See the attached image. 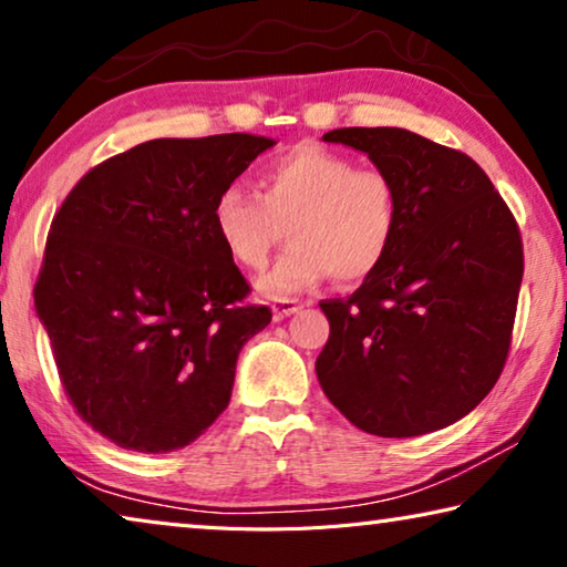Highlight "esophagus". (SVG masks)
Returning <instances> with one entry per match:
<instances>
[{
    "mask_svg": "<svg viewBox=\"0 0 567 567\" xmlns=\"http://www.w3.org/2000/svg\"><path fill=\"white\" fill-rule=\"evenodd\" d=\"M302 302L295 300V297H282V300H275L272 302V318L275 320H285L290 318V315H295L297 310H300Z\"/></svg>",
    "mask_w": 567,
    "mask_h": 567,
    "instance_id": "obj_1",
    "label": "esophagus"
}]
</instances>
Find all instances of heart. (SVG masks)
<instances>
[{
  "label": "heart",
  "instance_id": "1",
  "mask_svg": "<svg viewBox=\"0 0 567 567\" xmlns=\"http://www.w3.org/2000/svg\"><path fill=\"white\" fill-rule=\"evenodd\" d=\"M257 192L229 185L213 205V225L229 257L262 270L290 235L292 245L260 280L267 297L330 280L360 282L388 260L400 227V192L385 169L305 142L275 157Z\"/></svg>",
  "mask_w": 567,
  "mask_h": 567
}]
</instances>
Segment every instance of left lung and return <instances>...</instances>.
<instances>
[{"label":"left lung","mask_w":567,"mask_h":567,"mask_svg":"<svg viewBox=\"0 0 567 567\" xmlns=\"http://www.w3.org/2000/svg\"><path fill=\"white\" fill-rule=\"evenodd\" d=\"M395 179L388 260L344 300H322L330 338L315 370L354 427L435 433L480 405L511 352L523 239L475 159L398 127L332 130Z\"/></svg>","instance_id":"1"}]
</instances>
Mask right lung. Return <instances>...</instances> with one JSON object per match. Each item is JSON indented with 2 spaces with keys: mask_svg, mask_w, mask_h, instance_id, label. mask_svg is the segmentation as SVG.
<instances>
[{
  "mask_svg": "<svg viewBox=\"0 0 567 567\" xmlns=\"http://www.w3.org/2000/svg\"><path fill=\"white\" fill-rule=\"evenodd\" d=\"M275 142L150 140L92 167L56 209L34 285L64 395L137 453L197 440L229 405L243 344L270 324L213 205Z\"/></svg>",
  "mask_w": 567,
  "mask_h": 567,
  "instance_id": "right-lung-1",
  "label": "right lung"
}]
</instances>
